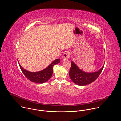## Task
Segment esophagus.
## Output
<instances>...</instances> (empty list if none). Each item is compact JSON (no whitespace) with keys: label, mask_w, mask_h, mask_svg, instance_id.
I'll use <instances>...</instances> for the list:
<instances>
[{"label":"esophagus","mask_w":121,"mask_h":121,"mask_svg":"<svg viewBox=\"0 0 121 121\" xmlns=\"http://www.w3.org/2000/svg\"><path fill=\"white\" fill-rule=\"evenodd\" d=\"M70 53L68 52H65V53L63 55V56H62V58H63V60H66L67 59H68V58L70 56Z\"/></svg>","instance_id":"34e87169"}]
</instances>
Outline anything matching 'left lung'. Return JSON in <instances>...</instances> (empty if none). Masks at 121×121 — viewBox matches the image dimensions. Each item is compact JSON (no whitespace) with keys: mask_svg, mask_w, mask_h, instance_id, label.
I'll return each mask as SVG.
<instances>
[{"mask_svg":"<svg viewBox=\"0 0 121 121\" xmlns=\"http://www.w3.org/2000/svg\"><path fill=\"white\" fill-rule=\"evenodd\" d=\"M71 64L70 78L74 83L79 86H85L94 81L100 74L104 66L103 65L97 72L87 73L80 70L73 62H71Z\"/></svg>","mask_w":121,"mask_h":121,"instance_id":"obj_1","label":"left lung"}]
</instances>
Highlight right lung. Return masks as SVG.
<instances>
[{"label":"right lung","mask_w":121,"mask_h":121,"mask_svg":"<svg viewBox=\"0 0 121 121\" xmlns=\"http://www.w3.org/2000/svg\"><path fill=\"white\" fill-rule=\"evenodd\" d=\"M60 62V59H56L44 69L37 72L28 71L23 69L20 64L19 65L22 73L29 80L33 82L41 84L46 82L51 78L53 73V67L54 65L57 64Z\"/></svg>","instance_id":"right-lung-1"}]
</instances>
